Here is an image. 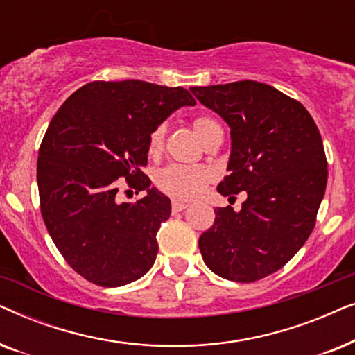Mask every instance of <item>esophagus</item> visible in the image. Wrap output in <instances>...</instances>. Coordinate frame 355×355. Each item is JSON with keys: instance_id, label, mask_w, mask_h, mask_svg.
<instances>
[{"instance_id": "34e87169", "label": "esophagus", "mask_w": 355, "mask_h": 355, "mask_svg": "<svg viewBox=\"0 0 355 355\" xmlns=\"http://www.w3.org/2000/svg\"><path fill=\"white\" fill-rule=\"evenodd\" d=\"M173 211L174 213H178V211H182V210H186V208L189 207V203H186V202H179V200H173Z\"/></svg>"}]
</instances>
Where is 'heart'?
Instances as JSON below:
<instances>
[{"mask_svg": "<svg viewBox=\"0 0 355 355\" xmlns=\"http://www.w3.org/2000/svg\"><path fill=\"white\" fill-rule=\"evenodd\" d=\"M218 125L215 121L208 116H198L193 119L192 128L197 137L203 142L208 130ZM164 140V125H158L157 129L150 134L148 137V155L150 157H158L163 150ZM211 171L205 166H182V164H173L162 169L155 176V184L159 191L168 193L169 197L189 200V198L197 197L208 182L211 181Z\"/></svg>", "mask_w": 355, "mask_h": 355, "instance_id": "1", "label": "heart"}]
</instances>
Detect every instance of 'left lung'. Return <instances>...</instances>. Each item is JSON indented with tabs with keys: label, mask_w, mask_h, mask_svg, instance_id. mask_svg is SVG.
<instances>
[{
	"label": "left lung",
	"mask_w": 355,
	"mask_h": 355,
	"mask_svg": "<svg viewBox=\"0 0 355 355\" xmlns=\"http://www.w3.org/2000/svg\"><path fill=\"white\" fill-rule=\"evenodd\" d=\"M231 129L230 174L218 192H245L242 208H216L198 239L213 273L254 283L288 263L309 239L327 189V157L304 105L255 80L191 87Z\"/></svg>",
	"instance_id": "1"
}]
</instances>
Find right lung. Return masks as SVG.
<instances>
[{
	"mask_svg": "<svg viewBox=\"0 0 355 355\" xmlns=\"http://www.w3.org/2000/svg\"><path fill=\"white\" fill-rule=\"evenodd\" d=\"M193 105L182 87L96 80L53 116L37 162L42 216L61 255L90 283L118 288L153 266L171 200L142 171L148 137L173 111ZM121 177L146 197L118 202Z\"/></svg>",
	"mask_w": 355,
	"mask_h": 355,
	"instance_id": "obj_1",
	"label": "right lung"
}]
</instances>
